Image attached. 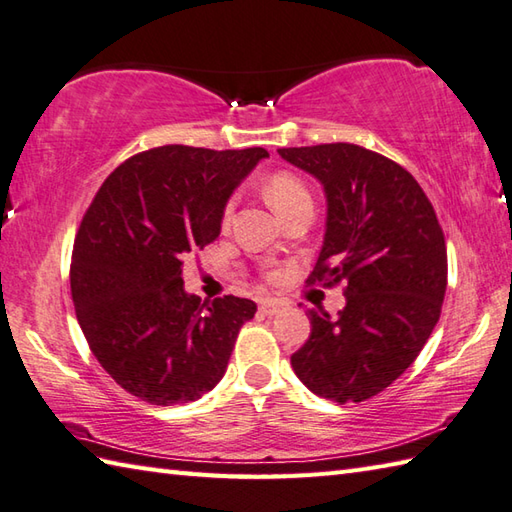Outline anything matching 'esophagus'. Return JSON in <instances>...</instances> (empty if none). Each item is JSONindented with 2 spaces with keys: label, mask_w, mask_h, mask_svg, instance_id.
Masks as SVG:
<instances>
[{
  "label": "esophagus",
  "mask_w": 512,
  "mask_h": 512,
  "mask_svg": "<svg viewBox=\"0 0 512 512\" xmlns=\"http://www.w3.org/2000/svg\"><path fill=\"white\" fill-rule=\"evenodd\" d=\"M283 307H285L283 300H278V298H265L263 302H260V311H263V314H267V316L278 314V311Z\"/></svg>",
  "instance_id": "34e87169"
}]
</instances>
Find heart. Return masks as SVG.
I'll return each mask as SVG.
<instances>
[{
  "label": "heart",
  "mask_w": 512,
  "mask_h": 512,
  "mask_svg": "<svg viewBox=\"0 0 512 512\" xmlns=\"http://www.w3.org/2000/svg\"><path fill=\"white\" fill-rule=\"evenodd\" d=\"M265 196H267L269 205L274 207L278 216L287 214L291 207L311 201V192H309V187L305 185V181H302L300 176L291 174V172H274V174H271L267 183H265ZM232 205L234 203L227 205L225 221L229 218V214H232Z\"/></svg>",
  "instance_id": "heart-1"
}]
</instances>
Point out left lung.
<instances>
[{"mask_svg": "<svg viewBox=\"0 0 512 512\" xmlns=\"http://www.w3.org/2000/svg\"><path fill=\"white\" fill-rule=\"evenodd\" d=\"M327 194V232L307 283H344L331 318L311 309V333L291 356L305 387L333 402L378 395L411 367L440 320L444 232L429 198L402 165L353 143L280 148Z\"/></svg>", "mask_w": 512, "mask_h": 512, "instance_id": "obj_1", "label": "left lung"}]
</instances>
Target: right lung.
<instances>
[{
	"label": "right lung",
	"mask_w": 512,
	"mask_h": 512,
	"mask_svg": "<svg viewBox=\"0 0 512 512\" xmlns=\"http://www.w3.org/2000/svg\"><path fill=\"white\" fill-rule=\"evenodd\" d=\"M265 148L161 145L114 170L83 214L70 291L90 351L134 398L185 404L221 382L256 302L183 289V260L221 234L227 198Z\"/></svg>",
	"instance_id": "1"
}]
</instances>
